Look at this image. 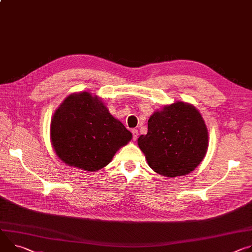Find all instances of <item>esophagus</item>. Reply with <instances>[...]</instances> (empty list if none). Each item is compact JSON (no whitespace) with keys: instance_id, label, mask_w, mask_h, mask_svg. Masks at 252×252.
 <instances>
[{"instance_id":"34e87169","label":"esophagus","mask_w":252,"mask_h":252,"mask_svg":"<svg viewBox=\"0 0 252 252\" xmlns=\"http://www.w3.org/2000/svg\"><path fill=\"white\" fill-rule=\"evenodd\" d=\"M132 140L133 141H136V139H138V135H139V130L138 129H132Z\"/></svg>"}]
</instances>
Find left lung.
<instances>
[{
    "instance_id": "8db88e82",
    "label": "left lung",
    "mask_w": 252,
    "mask_h": 252,
    "mask_svg": "<svg viewBox=\"0 0 252 252\" xmlns=\"http://www.w3.org/2000/svg\"><path fill=\"white\" fill-rule=\"evenodd\" d=\"M138 145L156 173L169 178L184 176L207 153L208 130L194 105L176 101L152 114L148 132L140 136Z\"/></svg>"
}]
</instances>
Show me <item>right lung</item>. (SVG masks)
<instances>
[{
  "instance_id": "right-lung-1",
  "label": "right lung",
  "mask_w": 252,
  "mask_h": 252,
  "mask_svg": "<svg viewBox=\"0 0 252 252\" xmlns=\"http://www.w3.org/2000/svg\"><path fill=\"white\" fill-rule=\"evenodd\" d=\"M50 135L62 162L89 172L109 164L132 138L100 98L86 91L72 94L63 100L54 112Z\"/></svg>"
}]
</instances>
